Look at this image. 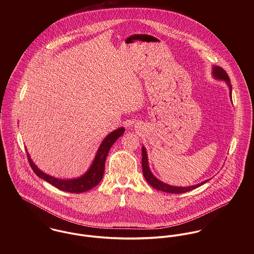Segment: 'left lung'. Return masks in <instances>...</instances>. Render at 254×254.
I'll return each mask as SVG.
<instances>
[{
	"instance_id": "left-lung-1",
	"label": "left lung",
	"mask_w": 254,
	"mask_h": 254,
	"mask_svg": "<svg viewBox=\"0 0 254 254\" xmlns=\"http://www.w3.org/2000/svg\"><path fill=\"white\" fill-rule=\"evenodd\" d=\"M212 74H213L214 78L219 79V80H224L227 83V85L229 86V89H230V96H231V99H232V85H231L230 78H229L227 72L221 66H213L212 67ZM142 167H143V174H144L145 180L153 189H156V190H161V191L169 192V193L187 192V191L191 190L193 189H196V188L202 186L203 184H205L206 182H208V180H205V181L201 182L199 184H196V185H193V186H189V187H174V186L165 184V183L158 180L156 177H154V175L151 173V171L149 169L147 154H146L145 146H142Z\"/></svg>"
}]
</instances>
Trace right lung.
I'll return each instance as SVG.
<instances>
[{
	"instance_id": "1",
	"label": "right lung",
	"mask_w": 254,
	"mask_h": 254,
	"mask_svg": "<svg viewBox=\"0 0 254 254\" xmlns=\"http://www.w3.org/2000/svg\"><path fill=\"white\" fill-rule=\"evenodd\" d=\"M124 131H125V128L121 127V128H118V129L114 130L113 132L109 133L100 145V147L97 151V154L95 156V159H94L92 165L90 166L89 170L84 175H82L81 177L76 178V179L63 180V179L52 177V176L42 172L34 164V162L32 161V159L30 158V156L27 152L28 161H29V164H30L32 170L35 172V174L38 177L52 184L56 188H58L62 190H64V191L72 192V193L84 192V191H87V190L93 189L94 187H96L100 182L102 181L104 172H105V162H106L109 149L115 143V141L120 136H122Z\"/></svg>"
}]
</instances>
